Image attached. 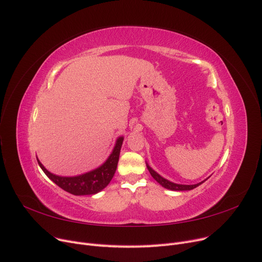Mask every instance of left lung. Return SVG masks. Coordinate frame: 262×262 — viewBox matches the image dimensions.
Listing matches in <instances>:
<instances>
[{"mask_svg":"<svg viewBox=\"0 0 262 262\" xmlns=\"http://www.w3.org/2000/svg\"><path fill=\"white\" fill-rule=\"evenodd\" d=\"M146 168L147 170H149V172L151 173V176L153 177V179L157 182V183L161 184L163 187L167 188V189H170V190H177V191H182V190H190V189H194L196 188L197 186H199L200 184H202L203 182H206L209 178H207L206 180H203L201 182H199V183L197 184H191V185H186V184H177V183H173V182L169 181L165 178H163L161 174H158L156 171H154V170L146 164Z\"/></svg>","mask_w":262,"mask_h":262,"instance_id":"obj_1","label":"left lung"}]
</instances>
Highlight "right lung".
Returning <instances> with one entry per match:
<instances>
[{
    "instance_id": "right-lung-1",
    "label": "right lung",
    "mask_w": 262,
    "mask_h": 262,
    "mask_svg": "<svg viewBox=\"0 0 262 262\" xmlns=\"http://www.w3.org/2000/svg\"><path fill=\"white\" fill-rule=\"evenodd\" d=\"M124 137L121 136L116 141V145L109 157L106 159V162L97 167L96 169L91 170L89 172L75 176V177H62L51 173L50 171L43 167V165L39 162L37 158V162L42 171L45 172L52 182L64 189L67 192L75 196H83V195H95L100 190H103L112 180L113 176L116 173V170L118 167L120 151L122 147Z\"/></svg>"
}]
</instances>
